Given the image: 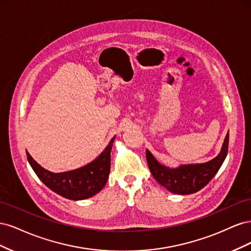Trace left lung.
I'll use <instances>...</instances> for the list:
<instances>
[{
    "instance_id": "1",
    "label": "left lung",
    "mask_w": 251,
    "mask_h": 251,
    "mask_svg": "<svg viewBox=\"0 0 251 251\" xmlns=\"http://www.w3.org/2000/svg\"><path fill=\"white\" fill-rule=\"evenodd\" d=\"M229 132L222 144L220 153L211 160L204 163L181 164L177 168H169L157 161L149 150L146 151L150 171L159 184L169 192L177 195H191L199 192L221 168L228 151Z\"/></svg>"
}]
</instances>
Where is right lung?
<instances>
[{
  "mask_svg": "<svg viewBox=\"0 0 251 251\" xmlns=\"http://www.w3.org/2000/svg\"><path fill=\"white\" fill-rule=\"evenodd\" d=\"M115 137L114 136L93 161L76 170L52 173L37 163L28 151L27 159L36 176L51 191L69 200H85L100 193L107 184L111 168V150Z\"/></svg>",
  "mask_w": 251,
  "mask_h": 251,
  "instance_id": "add662e5",
  "label": "right lung"
}]
</instances>
